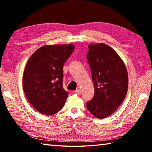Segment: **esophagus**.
Segmentation results:
<instances>
[{
    "mask_svg": "<svg viewBox=\"0 0 152 152\" xmlns=\"http://www.w3.org/2000/svg\"><path fill=\"white\" fill-rule=\"evenodd\" d=\"M74 92H75V94H76L77 95H80L81 94V91H80V90L79 88H78V89H76L75 91H74Z\"/></svg>",
    "mask_w": 152,
    "mask_h": 152,
    "instance_id": "esophagus-1",
    "label": "esophagus"
}]
</instances>
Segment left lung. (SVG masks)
Segmentation results:
<instances>
[{
    "mask_svg": "<svg viewBox=\"0 0 152 152\" xmlns=\"http://www.w3.org/2000/svg\"><path fill=\"white\" fill-rule=\"evenodd\" d=\"M86 58L94 86V97L87 102V109L95 117L104 119L124 101L128 88L127 68L116 51L104 43L89 45Z\"/></svg>",
    "mask_w": 152,
    "mask_h": 152,
    "instance_id": "obj_1",
    "label": "left lung"
}]
</instances>
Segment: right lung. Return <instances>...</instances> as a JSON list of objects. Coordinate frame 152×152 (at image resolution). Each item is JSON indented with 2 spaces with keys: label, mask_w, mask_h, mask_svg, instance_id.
<instances>
[{
  "label": "right lung",
  "mask_w": 152,
  "mask_h": 152,
  "mask_svg": "<svg viewBox=\"0 0 152 152\" xmlns=\"http://www.w3.org/2000/svg\"><path fill=\"white\" fill-rule=\"evenodd\" d=\"M74 50L73 44L46 45L28 60L23 86L28 101L42 114L51 115L62 109L68 96L63 88V66Z\"/></svg>",
  "instance_id": "1"
}]
</instances>
